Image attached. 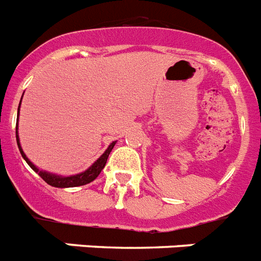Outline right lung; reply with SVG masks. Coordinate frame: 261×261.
Wrapping results in <instances>:
<instances>
[{
  "label": "right lung",
  "instance_id": "obj_1",
  "mask_svg": "<svg viewBox=\"0 0 261 261\" xmlns=\"http://www.w3.org/2000/svg\"><path fill=\"white\" fill-rule=\"evenodd\" d=\"M18 113H19V107H18ZM15 137H17V145H18V148H19V152H21V154H22V157H23L24 161L29 164V166H30V168L33 169L35 173H38V175H39V177H41L42 179L46 182V184H48L50 186H54V188H62V189L83 186V185L90 184V182H92L93 179H96L97 175L101 173V170H103L104 166H106L109 153L112 152L113 146H115V144H116V141H113L112 144H111V145L107 148L106 152L100 155V158H97L96 161L92 164V166H90V168L87 169L86 171H83V173H79V174H76V175L62 177V175H57V174H53V173H47V171H44V170H39V169H38L37 166H35V165L33 164V162H31L28 157H26V154H24L23 150H22V148H21V144H19L18 122H17V125H15Z\"/></svg>",
  "mask_w": 261,
  "mask_h": 261
}]
</instances>
